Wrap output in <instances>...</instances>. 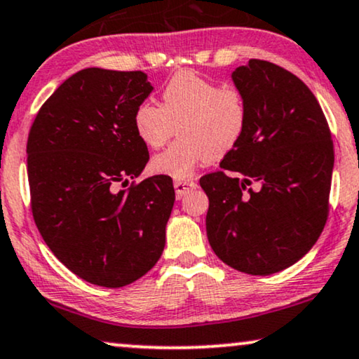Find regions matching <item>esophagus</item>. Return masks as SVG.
I'll use <instances>...</instances> for the list:
<instances>
[{
    "label": "esophagus",
    "instance_id": "1",
    "mask_svg": "<svg viewBox=\"0 0 359 359\" xmlns=\"http://www.w3.org/2000/svg\"><path fill=\"white\" fill-rule=\"evenodd\" d=\"M196 187L195 182H190V180H175L174 182V189H175V195H177V198H182L185 194H189L190 190H194Z\"/></svg>",
    "mask_w": 359,
    "mask_h": 359
}]
</instances>
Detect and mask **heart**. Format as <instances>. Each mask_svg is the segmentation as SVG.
Wrapping results in <instances>:
<instances>
[{"instance_id":"heart-1","label":"heart","mask_w":359,"mask_h":359,"mask_svg":"<svg viewBox=\"0 0 359 359\" xmlns=\"http://www.w3.org/2000/svg\"><path fill=\"white\" fill-rule=\"evenodd\" d=\"M135 130L151 148L168 143L179 130L180 140L151 159L156 174L185 180L200 164L219 159L239 144L247 125V105L236 88H228L185 69L163 89V105L140 104Z\"/></svg>"}]
</instances>
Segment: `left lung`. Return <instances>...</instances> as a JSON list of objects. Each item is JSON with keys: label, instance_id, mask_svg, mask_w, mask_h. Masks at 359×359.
Returning a JSON list of instances; mask_svg holds the SVG:
<instances>
[{"label": "left lung", "instance_id": "1", "mask_svg": "<svg viewBox=\"0 0 359 359\" xmlns=\"http://www.w3.org/2000/svg\"><path fill=\"white\" fill-rule=\"evenodd\" d=\"M231 78L244 95L247 125L223 170L200 179L210 200L206 234L226 265L271 275L301 260L324 229L332 136L314 94L292 73L249 60ZM250 183L259 190L245 192Z\"/></svg>", "mask_w": 359, "mask_h": 359}]
</instances>
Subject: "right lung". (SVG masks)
<instances>
[{
  "instance_id": "obj_1",
  "label": "right lung",
  "mask_w": 359,
  "mask_h": 359,
  "mask_svg": "<svg viewBox=\"0 0 359 359\" xmlns=\"http://www.w3.org/2000/svg\"><path fill=\"white\" fill-rule=\"evenodd\" d=\"M154 88L143 72L81 69L40 107L27 140L32 215L79 278L127 286L156 265L175 201L172 179L128 185L148 164L135 112Z\"/></svg>"
}]
</instances>
